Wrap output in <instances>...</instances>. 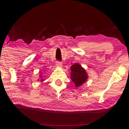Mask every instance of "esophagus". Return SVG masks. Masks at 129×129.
Returning a JSON list of instances; mask_svg holds the SVG:
<instances>
[{
    "mask_svg": "<svg viewBox=\"0 0 129 129\" xmlns=\"http://www.w3.org/2000/svg\"><path fill=\"white\" fill-rule=\"evenodd\" d=\"M56 65V66L58 67H62V64L60 61H57Z\"/></svg>",
    "mask_w": 129,
    "mask_h": 129,
    "instance_id": "34e87169",
    "label": "esophagus"
}]
</instances>
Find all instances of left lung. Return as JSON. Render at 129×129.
Returning <instances> with one entry per match:
<instances>
[{"label": "left lung", "mask_w": 129, "mask_h": 129, "mask_svg": "<svg viewBox=\"0 0 129 129\" xmlns=\"http://www.w3.org/2000/svg\"><path fill=\"white\" fill-rule=\"evenodd\" d=\"M71 78L75 83L76 88L81 86L88 78V73L84 68L78 63H75L71 67Z\"/></svg>", "instance_id": "left-lung-1"}]
</instances>
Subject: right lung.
<instances>
[{"label":"right lung","mask_w":129,"mask_h":129,"mask_svg":"<svg viewBox=\"0 0 129 129\" xmlns=\"http://www.w3.org/2000/svg\"><path fill=\"white\" fill-rule=\"evenodd\" d=\"M38 81H43L44 79L43 78V76H42V74H40V76H39V78L38 80Z\"/></svg>","instance_id":"right-lung-1"}]
</instances>
